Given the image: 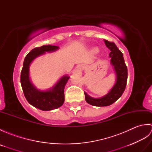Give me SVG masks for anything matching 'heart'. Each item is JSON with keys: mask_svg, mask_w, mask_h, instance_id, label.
<instances>
[{"mask_svg": "<svg viewBox=\"0 0 152 152\" xmlns=\"http://www.w3.org/2000/svg\"><path fill=\"white\" fill-rule=\"evenodd\" d=\"M97 51H98V50H97V49H95V50H94V51H95V52H97Z\"/></svg>", "mask_w": 152, "mask_h": 152, "instance_id": "obj_1", "label": "heart"}]
</instances>
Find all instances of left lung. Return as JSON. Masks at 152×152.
Returning <instances> with one entry per match:
<instances>
[{"instance_id":"obj_1","label":"left lung","mask_w":152,"mask_h":152,"mask_svg":"<svg viewBox=\"0 0 152 152\" xmlns=\"http://www.w3.org/2000/svg\"><path fill=\"white\" fill-rule=\"evenodd\" d=\"M104 43L106 47L111 51L109 57H110L111 64L114 66L115 72L116 82L108 94L101 98H93L84 92L86 102L95 106H106L115 102L124 92L127 81V68L121 51L114 42L104 40Z\"/></svg>"}]
</instances>
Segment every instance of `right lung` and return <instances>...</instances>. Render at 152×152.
Wrapping results in <instances>:
<instances>
[{"instance_id": "right-lung-1", "label": "right lung", "mask_w": 152, "mask_h": 152, "mask_svg": "<svg viewBox=\"0 0 152 152\" xmlns=\"http://www.w3.org/2000/svg\"><path fill=\"white\" fill-rule=\"evenodd\" d=\"M59 46L46 45L35 48L25 57L21 72V84L24 95L30 104L41 110L49 111L59 108L64 101V89L70 77H61L52 88L46 91L37 89L29 78V66L34 59L46 52H53Z\"/></svg>"}]
</instances>
